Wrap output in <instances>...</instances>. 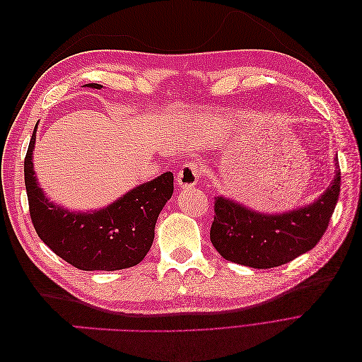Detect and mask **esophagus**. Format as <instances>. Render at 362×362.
<instances>
[{
  "mask_svg": "<svg viewBox=\"0 0 362 362\" xmlns=\"http://www.w3.org/2000/svg\"><path fill=\"white\" fill-rule=\"evenodd\" d=\"M198 180H199V169L196 166V163L193 161L184 163L180 168L178 177H177L180 187H192V185L198 182Z\"/></svg>",
  "mask_w": 362,
  "mask_h": 362,
  "instance_id": "obj_1",
  "label": "esophagus"
}]
</instances>
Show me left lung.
Segmentation results:
<instances>
[{
    "instance_id": "obj_1",
    "label": "left lung",
    "mask_w": 362,
    "mask_h": 362,
    "mask_svg": "<svg viewBox=\"0 0 362 362\" xmlns=\"http://www.w3.org/2000/svg\"><path fill=\"white\" fill-rule=\"evenodd\" d=\"M335 161H338L335 158ZM339 169L314 204L282 214H262L217 196L210 238L225 259L254 269L286 264L320 242L339 194Z\"/></svg>"
}]
</instances>
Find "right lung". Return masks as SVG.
<instances>
[{
	"instance_id": "1",
	"label": "right lung",
	"mask_w": 362,
	"mask_h": 362,
	"mask_svg": "<svg viewBox=\"0 0 362 362\" xmlns=\"http://www.w3.org/2000/svg\"><path fill=\"white\" fill-rule=\"evenodd\" d=\"M35 141L36 129L24 160V177L30 217L42 242L80 270H120L139 264L154 242L157 217L173 193V173H161L103 210L72 213L49 202L39 187L31 161Z\"/></svg>"
}]
</instances>
